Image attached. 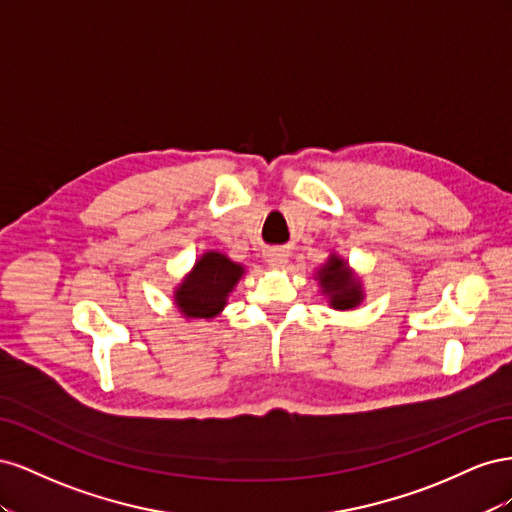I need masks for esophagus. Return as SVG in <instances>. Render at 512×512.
Returning <instances> with one entry per match:
<instances>
[{
    "mask_svg": "<svg viewBox=\"0 0 512 512\" xmlns=\"http://www.w3.org/2000/svg\"><path fill=\"white\" fill-rule=\"evenodd\" d=\"M267 265L273 269H284L288 265V252L286 250H271L267 254Z\"/></svg>",
    "mask_w": 512,
    "mask_h": 512,
    "instance_id": "34e87169",
    "label": "esophagus"
}]
</instances>
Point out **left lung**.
<instances>
[{
	"label": "left lung",
	"instance_id": "obj_1",
	"mask_svg": "<svg viewBox=\"0 0 512 512\" xmlns=\"http://www.w3.org/2000/svg\"><path fill=\"white\" fill-rule=\"evenodd\" d=\"M316 280L322 288V294H327L333 309H354L356 305H361V280L350 271L348 262L337 254H331L329 260L318 269Z\"/></svg>",
	"mask_w": 512,
	"mask_h": 512
}]
</instances>
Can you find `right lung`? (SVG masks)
Returning <instances> with one entry per match:
<instances>
[{"label": "right lung", "mask_w": 512, "mask_h": 512, "mask_svg": "<svg viewBox=\"0 0 512 512\" xmlns=\"http://www.w3.org/2000/svg\"><path fill=\"white\" fill-rule=\"evenodd\" d=\"M245 267L226 254L205 252L175 290V305L185 318H215L226 307L228 294L237 286Z\"/></svg>", "instance_id": "add662e5"}]
</instances>
